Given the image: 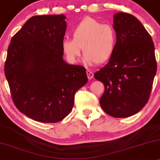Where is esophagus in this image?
Masks as SVG:
<instances>
[{
    "label": "esophagus",
    "instance_id": "esophagus-1",
    "mask_svg": "<svg viewBox=\"0 0 160 160\" xmlns=\"http://www.w3.org/2000/svg\"><path fill=\"white\" fill-rule=\"evenodd\" d=\"M86 73H87V76H88V78L89 80H91V79H92V78H93V76H94V74H93V72H91V71H88H88L86 72Z\"/></svg>",
    "mask_w": 160,
    "mask_h": 160
}]
</instances>
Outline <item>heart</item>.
<instances>
[{
  "instance_id": "obj_1",
  "label": "heart",
  "mask_w": 160,
  "mask_h": 160,
  "mask_svg": "<svg viewBox=\"0 0 160 160\" xmlns=\"http://www.w3.org/2000/svg\"><path fill=\"white\" fill-rule=\"evenodd\" d=\"M117 42V32L112 25L103 24L94 18L87 17L73 29L72 39L67 38L62 41V48L69 62L78 61L82 49L85 62L101 65L111 59Z\"/></svg>"
}]
</instances>
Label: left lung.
Returning <instances> with one entry per match:
<instances>
[{
  "label": "left lung",
  "mask_w": 160,
  "mask_h": 160,
  "mask_svg": "<svg viewBox=\"0 0 160 160\" xmlns=\"http://www.w3.org/2000/svg\"><path fill=\"white\" fill-rule=\"evenodd\" d=\"M117 46L109 62L94 77L104 85L103 111L114 118L138 113L148 101L157 65L151 36L133 15L117 13Z\"/></svg>",
  "instance_id": "obj_1"
}]
</instances>
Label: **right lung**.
Listing matches in <instances>:
<instances>
[{
  "instance_id": "add662e5",
  "label": "right lung",
  "mask_w": 160,
  "mask_h": 160,
  "mask_svg": "<svg viewBox=\"0 0 160 160\" xmlns=\"http://www.w3.org/2000/svg\"><path fill=\"white\" fill-rule=\"evenodd\" d=\"M66 17L33 16L12 37L4 64L12 100L23 114L56 123L71 112L75 94L88 82L85 67L62 59Z\"/></svg>"
}]
</instances>
